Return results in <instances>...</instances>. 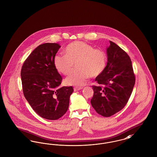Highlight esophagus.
<instances>
[{
	"label": "esophagus",
	"instance_id": "34e87169",
	"mask_svg": "<svg viewBox=\"0 0 157 157\" xmlns=\"http://www.w3.org/2000/svg\"><path fill=\"white\" fill-rule=\"evenodd\" d=\"M82 87H75L74 88V91H78V90H82Z\"/></svg>",
	"mask_w": 157,
	"mask_h": 157
}]
</instances>
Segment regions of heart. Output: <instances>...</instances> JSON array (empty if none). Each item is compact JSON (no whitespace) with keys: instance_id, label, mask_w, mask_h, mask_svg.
Instances as JSON below:
<instances>
[{"instance_id":"obj_1","label":"heart","mask_w":157,"mask_h":157,"mask_svg":"<svg viewBox=\"0 0 157 157\" xmlns=\"http://www.w3.org/2000/svg\"><path fill=\"white\" fill-rule=\"evenodd\" d=\"M65 53L55 55L53 63L56 70L65 75L70 74L75 63L76 69L65 79L68 85H83L89 76H98L106 67L108 58L105 52L85 42L75 41L69 44Z\"/></svg>"}]
</instances>
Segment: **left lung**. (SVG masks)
I'll list each match as a JSON object with an SVG mask.
<instances>
[{
    "mask_svg": "<svg viewBox=\"0 0 157 157\" xmlns=\"http://www.w3.org/2000/svg\"><path fill=\"white\" fill-rule=\"evenodd\" d=\"M106 49L108 62L104 71L98 76V86H92V107L99 115L111 117L126 104L134 86L135 77L129 56L118 45L109 41Z\"/></svg>",
    "mask_w": 157,
    "mask_h": 157,
    "instance_id": "1",
    "label": "left lung"
}]
</instances>
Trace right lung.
I'll list each match as a JSON object with an SVG mask.
<instances>
[{
	"mask_svg": "<svg viewBox=\"0 0 157 157\" xmlns=\"http://www.w3.org/2000/svg\"><path fill=\"white\" fill-rule=\"evenodd\" d=\"M60 48L55 43L38 46L21 69L24 96L35 112L46 120H58L67 112L74 92L72 86L59 87L62 78L53 59Z\"/></svg>",
	"mask_w": 157,
	"mask_h": 157,
	"instance_id": "right-lung-1",
	"label": "right lung"
}]
</instances>
